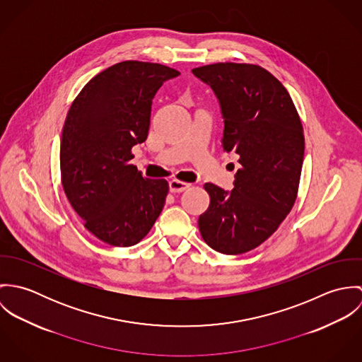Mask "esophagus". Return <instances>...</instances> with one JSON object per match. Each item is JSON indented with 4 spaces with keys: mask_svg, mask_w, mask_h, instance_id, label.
<instances>
[{
    "mask_svg": "<svg viewBox=\"0 0 362 362\" xmlns=\"http://www.w3.org/2000/svg\"><path fill=\"white\" fill-rule=\"evenodd\" d=\"M168 187H170V192L180 194V192H184L185 189H188L191 187V184H187V182H182L178 180H171L168 182Z\"/></svg>",
    "mask_w": 362,
    "mask_h": 362,
    "instance_id": "1",
    "label": "esophagus"
}]
</instances>
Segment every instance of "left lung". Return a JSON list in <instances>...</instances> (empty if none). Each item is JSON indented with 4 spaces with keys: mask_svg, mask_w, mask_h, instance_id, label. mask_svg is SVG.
I'll return each mask as SVG.
<instances>
[{
    "mask_svg": "<svg viewBox=\"0 0 362 362\" xmlns=\"http://www.w3.org/2000/svg\"><path fill=\"white\" fill-rule=\"evenodd\" d=\"M192 74L218 100L224 151L240 156L231 191L205 184L210 204L199 216V231L220 254H245L277 230L296 202L303 124L287 89L258 65L218 62Z\"/></svg>",
    "mask_w": 362,
    "mask_h": 362,
    "instance_id": "1",
    "label": "left lung"
}]
</instances>
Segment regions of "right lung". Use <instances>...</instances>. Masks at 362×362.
<instances>
[{"mask_svg": "<svg viewBox=\"0 0 362 362\" xmlns=\"http://www.w3.org/2000/svg\"><path fill=\"white\" fill-rule=\"evenodd\" d=\"M178 75L160 64L118 62L92 78L68 111L59 149L64 192L105 244H138L165 204L168 182L145 178L129 160L148 138L157 90Z\"/></svg>", "mask_w": 362, "mask_h": 362, "instance_id": "add662e5", "label": "right lung"}]
</instances>
